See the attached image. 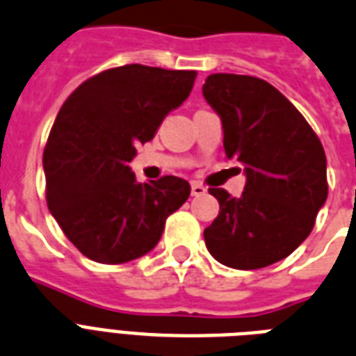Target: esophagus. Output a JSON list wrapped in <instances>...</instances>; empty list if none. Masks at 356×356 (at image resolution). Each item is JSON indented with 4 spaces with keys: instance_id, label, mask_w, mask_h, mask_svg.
<instances>
[{
    "instance_id": "1",
    "label": "esophagus",
    "mask_w": 356,
    "mask_h": 356,
    "mask_svg": "<svg viewBox=\"0 0 356 356\" xmlns=\"http://www.w3.org/2000/svg\"><path fill=\"white\" fill-rule=\"evenodd\" d=\"M206 191H208V189H206L202 184H198V181H193V184H191V195H193V197H200V195H204Z\"/></svg>"
}]
</instances>
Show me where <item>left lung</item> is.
Instances as JSON below:
<instances>
[{
	"label": "left lung",
	"mask_w": 356,
	"mask_h": 356,
	"mask_svg": "<svg viewBox=\"0 0 356 356\" xmlns=\"http://www.w3.org/2000/svg\"><path fill=\"white\" fill-rule=\"evenodd\" d=\"M202 95L221 117L227 158L243 163L245 191L221 187L219 216L204 230L209 254L234 269L290 256L327 200V158L318 135L282 92L252 76L211 74Z\"/></svg>",
	"instance_id": "obj_1"
}]
</instances>
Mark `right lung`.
Listing matches in <instances>:
<instances>
[{
  "instance_id": "obj_1",
  "label": "right lung",
  "mask_w": 356,
  "mask_h": 356,
  "mask_svg": "<svg viewBox=\"0 0 356 356\" xmlns=\"http://www.w3.org/2000/svg\"><path fill=\"white\" fill-rule=\"evenodd\" d=\"M195 78V70L118 66L83 81L60 107L44 148L46 200L90 260L124 264L150 252L189 198L184 178L140 184L128 163L186 102Z\"/></svg>"
}]
</instances>
